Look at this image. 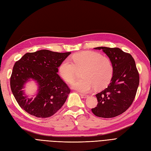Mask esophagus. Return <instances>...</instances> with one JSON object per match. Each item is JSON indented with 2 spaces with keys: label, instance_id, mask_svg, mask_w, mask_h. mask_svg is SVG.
<instances>
[{
  "label": "esophagus",
  "instance_id": "34e87169",
  "mask_svg": "<svg viewBox=\"0 0 151 151\" xmlns=\"http://www.w3.org/2000/svg\"><path fill=\"white\" fill-rule=\"evenodd\" d=\"M80 95L82 99H86V98H88V95H83V94H81V93H80Z\"/></svg>",
  "mask_w": 151,
  "mask_h": 151
}]
</instances>
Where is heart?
<instances>
[{
	"label": "heart",
	"mask_w": 151,
	"mask_h": 151,
	"mask_svg": "<svg viewBox=\"0 0 151 151\" xmlns=\"http://www.w3.org/2000/svg\"><path fill=\"white\" fill-rule=\"evenodd\" d=\"M83 69L81 77L72 83L71 87L81 93H88L95 88L107 85L114 74L112 62L109 58L94 51H81L63 61L58 67V73L65 81L74 80L76 70Z\"/></svg>",
	"instance_id": "heart-1"
}]
</instances>
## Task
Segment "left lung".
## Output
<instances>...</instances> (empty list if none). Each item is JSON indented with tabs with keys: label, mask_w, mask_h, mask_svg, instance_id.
<instances>
[{
	"label": "left lung",
	"mask_w": 151,
	"mask_h": 151,
	"mask_svg": "<svg viewBox=\"0 0 151 151\" xmlns=\"http://www.w3.org/2000/svg\"><path fill=\"white\" fill-rule=\"evenodd\" d=\"M112 62L114 74L106 88L96 95L98 104L91 109L99 117L112 118L127 110L132 105L139 84V74L132 56L119 47H97Z\"/></svg>",
	"instance_id": "8db88e82"
}]
</instances>
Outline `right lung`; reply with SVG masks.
Instances as JSON below:
<instances>
[{
	"label": "right lung",
	"instance_id": "1",
	"mask_svg": "<svg viewBox=\"0 0 151 151\" xmlns=\"http://www.w3.org/2000/svg\"><path fill=\"white\" fill-rule=\"evenodd\" d=\"M71 52H58L42 50L27 52L14 65L11 88L21 107L36 117L54 115L65 104L70 89L57 74L58 67ZM29 79L37 81L38 93L35 99L24 95L22 89Z\"/></svg>",
	"mask_w": 151,
	"mask_h": 151
}]
</instances>
